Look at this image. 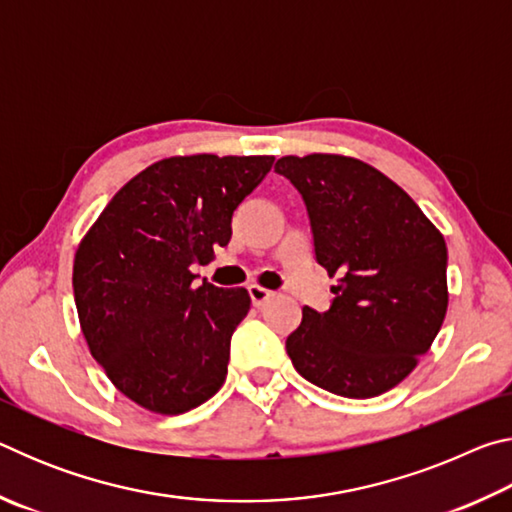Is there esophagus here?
<instances>
[{"label":"esophagus","instance_id":"1","mask_svg":"<svg viewBox=\"0 0 512 512\" xmlns=\"http://www.w3.org/2000/svg\"><path fill=\"white\" fill-rule=\"evenodd\" d=\"M248 293H250V300H253V305H255V307H264L266 302L275 296L273 291H268V289H264V287H259V284H250V287H248Z\"/></svg>","mask_w":512,"mask_h":512}]
</instances>
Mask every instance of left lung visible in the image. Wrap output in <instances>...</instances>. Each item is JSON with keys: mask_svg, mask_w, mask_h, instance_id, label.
I'll list each match as a JSON object with an SVG mask.
<instances>
[{"mask_svg": "<svg viewBox=\"0 0 512 512\" xmlns=\"http://www.w3.org/2000/svg\"><path fill=\"white\" fill-rule=\"evenodd\" d=\"M275 171L307 203L334 302L302 307L287 339L293 368L329 393L366 400L411 375L447 314V246L404 189L339 153L284 155Z\"/></svg>", "mask_w": 512, "mask_h": 512, "instance_id": "8db88e82", "label": "left lung"}]
</instances>
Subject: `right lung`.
Masks as SVG:
<instances>
[{
	"label": "right lung",
	"mask_w": 512,
	"mask_h": 512,
	"mask_svg": "<svg viewBox=\"0 0 512 512\" xmlns=\"http://www.w3.org/2000/svg\"><path fill=\"white\" fill-rule=\"evenodd\" d=\"M273 155H173L112 196L74 255V300L90 354L137 406L178 415L219 391L244 287H192V264L228 246L232 212Z\"/></svg>",
	"instance_id": "1"
}]
</instances>
